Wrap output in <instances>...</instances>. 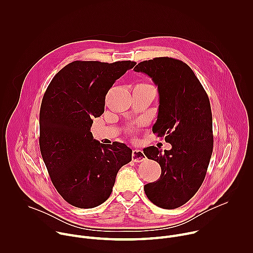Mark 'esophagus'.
Returning a JSON list of instances; mask_svg holds the SVG:
<instances>
[{
	"mask_svg": "<svg viewBox=\"0 0 253 253\" xmlns=\"http://www.w3.org/2000/svg\"><path fill=\"white\" fill-rule=\"evenodd\" d=\"M132 159L134 162L136 163H139V162H142L146 159V156L145 154H144V152L142 150H139V149H134L133 152H132Z\"/></svg>",
	"mask_w": 253,
	"mask_h": 253,
	"instance_id": "34e87169",
	"label": "esophagus"
}]
</instances>
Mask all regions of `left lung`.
<instances>
[{
    "label": "left lung",
    "mask_w": 253,
    "mask_h": 253,
    "mask_svg": "<svg viewBox=\"0 0 253 253\" xmlns=\"http://www.w3.org/2000/svg\"><path fill=\"white\" fill-rule=\"evenodd\" d=\"M142 72L158 86L159 109L152 131L165 136L171 150L150 146L143 150L159 163L160 178L144 186L148 199L164 209L182 206L200 188L213 150L209 98L191 68L184 62L159 57L140 62Z\"/></svg>",
    "instance_id": "1"
}]
</instances>
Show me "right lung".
Segmentation results:
<instances>
[{"instance_id":"right-lung-1","label":"right lung","mask_w":253,"mask_h":253,"mask_svg":"<svg viewBox=\"0 0 253 253\" xmlns=\"http://www.w3.org/2000/svg\"><path fill=\"white\" fill-rule=\"evenodd\" d=\"M133 61H74L49 84L40 109V150L59 194L71 205L93 208L109 198L119 169L132 150L113 142L105 146L90 132L104 113L105 97Z\"/></svg>"}]
</instances>
